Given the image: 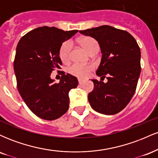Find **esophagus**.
Listing matches in <instances>:
<instances>
[{
  "mask_svg": "<svg viewBox=\"0 0 158 158\" xmlns=\"http://www.w3.org/2000/svg\"><path fill=\"white\" fill-rule=\"evenodd\" d=\"M78 81H79V85H82L83 83L85 82V80H83V79H78Z\"/></svg>",
  "mask_w": 158,
  "mask_h": 158,
  "instance_id": "obj_1",
  "label": "esophagus"
}]
</instances>
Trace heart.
<instances>
[{
    "instance_id": "b5f03b06",
    "label": "heart",
    "mask_w": 158,
    "mask_h": 158,
    "mask_svg": "<svg viewBox=\"0 0 158 158\" xmlns=\"http://www.w3.org/2000/svg\"><path fill=\"white\" fill-rule=\"evenodd\" d=\"M78 42L90 54H93L99 50V44L97 41L90 36H83L77 40ZM71 56V44L70 41H66L63 42L59 48V56L63 63H68L70 60ZM94 66L91 64H81L74 63L69 67L68 71L71 75L79 78H85L88 75Z\"/></svg>"
}]
</instances>
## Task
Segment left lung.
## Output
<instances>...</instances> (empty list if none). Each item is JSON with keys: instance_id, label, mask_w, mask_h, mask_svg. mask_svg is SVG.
Segmentation results:
<instances>
[{"instance_id": "obj_1", "label": "left lung", "mask_w": 158, "mask_h": 158, "mask_svg": "<svg viewBox=\"0 0 158 158\" xmlns=\"http://www.w3.org/2000/svg\"><path fill=\"white\" fill-rule=\"evenodd\" d=\"M95 39L100 46L102 59L97 74L106 83L93 79L94 89L88 94L90 106L99 113L110 115L121 111L134 96L140 74V49L126 30L103 25L80 30Z\"/></svg>"}]
</instances>
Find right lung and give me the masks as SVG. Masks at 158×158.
Listing matches in <instances>:
<instances>
[{"mask_svg": "<svg viewBox=\"0 0 158 158\" xmlns=\"http://www.w3.org/2000/svg\"><path fill=\"white\" fill-rule=\"evenodd\" d=\"M77 32L38 27L23 35L17 45L14 70L18 90L27 107L40 118L53 120L68 111V93L77 87V78L61 71L60 81L56 83L50 74L61 69V44Z\"/></svg>", "mask_w": 158, "mask_h": 158, "instance_id": "add662e5", "label": "right lung"}]
</instances>
